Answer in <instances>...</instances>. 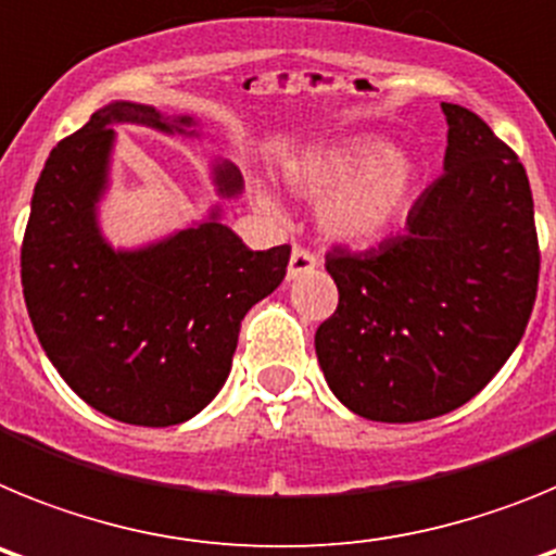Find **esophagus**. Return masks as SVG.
<instances>
[{"label":"esophagus","instance_id":"1","mask_svg":"<svg viewBox=\"0 0 556 556\" xmlns=\"http://www.w3.org/2000/svg\"><path fill=\"white\" fill-rule=\"evenodd\" d=\"M314 267H317V255H314L312 250H306L298 244V248L292 250V255H289V269H287L289 278H298V275L312 273Z\"/></svg>","mask_w":556,"mask_h":556}]
</instances>
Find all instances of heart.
<instances>
[{"label":"heart","mask_w":556,"mask_h":556,"mask_svg":"<svg viewBox=\"0 0 556 556\" xmlns=\"http://www.w3.org/2000/svg\"><path fill=\"white\" fill-rule=\"evenodd\" d=\"M283 175L306 198H323L317 219L326 236L339 242H365L390 228L417 189L415 161L376 136L306 152L289 161ZM258 205L275 208L264 191H258Z\"/></svg>","instance_id":"heart-1"}]
</instances>
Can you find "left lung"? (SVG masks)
Here are the masks:
<instances>
[{
    "instance_id": "1",
    "label": "left lung",
    "mask_w": 556,
    "mask_h": 556,
    "mask_svg": "<svg viewBox=\"0 0 556 556\" xmlns=\"http://www.w3.org/2000/svg\"><path fill=\"white\" fill-rule=\"evenodd\" d=\"M443 113L445 172L404 233L326 255L339 303L314 333L317 362L348 409L381 424L468 404L513 356L538 298L527 169L473 111Z\"/></svg>"
}]
</instances>
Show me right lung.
I'll return each instance as SVG.
<instances>
[{"label":"right lung","mask_w":556,"mask_h":556,"mask_svg":"<svg viewBox=\"0 0 556 556\" xmlns=\"http://www.w3.org/2000/svg\"><path fill=\"white\" fill-rule=\"evenodd\" d=\"M194 132L191 116L111 102L58 141L41 169L22 242V287L38 342L88 406L130 426H175L214 401L239 326L283 281L289 244L250 250L219 208L141 250H113L97 225L113 125ZM223 198L242 191L233 164L214 166Z\"/></svg>","instance_id":"right-lung-1"}]
</instances>
